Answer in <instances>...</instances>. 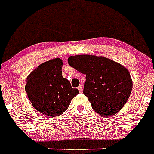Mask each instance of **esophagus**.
Masks as SVG:
<instances>
[{"label":"esophagus","instance_id":"esophagus-1","mask_svg":"<svg viewBox=\"0 0 154 154\" xmlns=\"http://www.w3.org/2000/svg\"><path fill=\"white\" fill-rule=\"evenodd\" d=\"M78 89H79V91H80L81 93H82V91H83V87H82V85H79V86H78Z\"/></svg>","mask_w":154,"mask_h":154}]
</instances>
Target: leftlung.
<instances>
[{"mask_svg": "<svg viewBox=\"0 0 154 154\" xmlns=\"http://www.w3.org/2000/svg\"><path fill=\"white\" fill-rule=\"evenodd\" d=\"M68 62L86 75L84 94L97 113L108 117L122 110L132 89L127 69L109 59L94 55L71 56Z\"/></svg>", "mask_w": 154, "mask_h": 154, "instance_id": "1", "label": "left lung"}]
</instances>
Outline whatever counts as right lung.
<instances>
[{"label":"right lung","mask_w":154,"mask_h":154,"mask_svg":"<svg viewBox=\"0 0 154 154\" xmlns=\"http://www.w3.org/2000/svg\"><path fill=\"white\" fill-rule=\"evenodd\" d=\"M62 68V60H51L40 65L26 81L25 91L33 108L49 116L63 114L79 93L63 77Z\"/></svg>","instance_id":"1"}]
</instances>
